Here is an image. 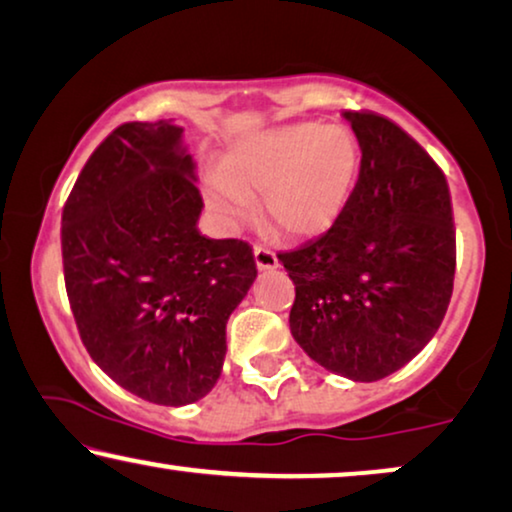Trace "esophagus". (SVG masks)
Masks as SVG:
<instances>
[{"instance_id":"34e87169","label":"esophagus","mask_w":512,"mask_h":512,"mask_svg":"<svg viewBox=\"0 0 512 512\" xmlns=\"http://www.w3.org/2000/svg\"><path fill=\"white\" fill-rule=\"evenodd\" d=\"M255 264L260 271H271L278 267V257L274 250L264 248V245H255Z\"/></svg>"}]
</instances>
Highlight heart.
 <instances>
[{"instance_id":"1","label":"heart","mask_w":512,"mask_h":512,"mask_svg":"<svg viewBox=\"0 0 512 512\" xmlns=\"http://www.w3.org/2000/svg\"><path fill=\"white\" fill-rule=\"evenodd\" d=\"M363 152L349 126L299 121L274 126L229 149L206 175V201L224 227L252 215V196L285 238H316L342 220L356 194Z\"/></svg>"}]
</instances>
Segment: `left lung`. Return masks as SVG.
I'll list each match as a JSON object with an SVG mask.
<instances>
[{"mask_svg": "<svg viewBox=\"0 0 512 512\" xmlns=\"http://www.w3.org/2000/svg\"><path fill=\"white\" fill-rule=\"evenodd\" d=\"M363 152L335 227L278 260L295 283L290 330L306 356L377 381L431 342L454 288L456 236L445 173L391 119L342 112Z\"/></svg>", "mask_w": 512, "mask_h": 512, "instance_id": "8db88e82", "label": "left lung"}]
</instances>
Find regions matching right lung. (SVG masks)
<instances>
[{
    "label": "right lung",
    "instance_id": "right-lung-1",
    "mask_svg": "<svg viewBox=\"0 0 512 512\" xmlns=\"http://www.w3.org/2000/svg\"><path fill=\"white\" fill-rule=\"evenodd\" d=\"M185 128L121 124L63 208V271L81 342L121 388L180 407L210 393L227 320L257 278L252 248L203 236Z\"/></svg>",
    "mask_w": 512,
    "mask_h": 512
}]
</instances>
